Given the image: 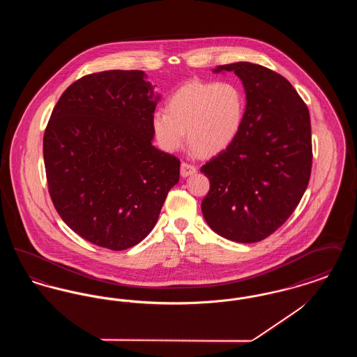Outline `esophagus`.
Returning <instances> with one entry per match:
<instances>
[{
  "label": "esophagus",
  "instance_id": "obj_1",
  "mask_svg": "<svg viewBox=\"0 0 357 357\" xmlns=\"http://www.w3.org/2000/svg\"><path fill=\"white\" fill-rule=\"evenodd\" d=\"M195 172H197V167H195V166L188 165V163H185V162L181 165V175H182L183 178L191 176V175H194Z\"/></svg>",
  "mask_w": 357,
  "mask_h": 357
}]
</instances>
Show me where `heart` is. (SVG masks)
Here are the masks:
<instances>
[{"label":"heart","mask_w":357,"mask_h":357,"mask_svg":"<svg viewBox=\"0 0 357 357\" xmlns=\"http://www.w3.org/2000/svg\"><path fill=\"white\" fill-rule=\"evenodd\" d=\"M243 119V99L230 83L191 82L179 88L167 102V111L151 116L153 136L162 150H179L187 137L204 156L226 150L236 139Z\"/></svg>","instance_id":"heart-1"}]
</instances>
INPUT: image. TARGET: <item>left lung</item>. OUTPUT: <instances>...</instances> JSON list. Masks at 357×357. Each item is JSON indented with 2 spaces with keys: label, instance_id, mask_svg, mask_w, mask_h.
<instances>
[{
  "label": "left lung",
  "instance_id": "1",
  "mask_svg": "<svg viewBox=\"0 0 357 357\" xmlns=\"http://www.w3.org/2000/svg\"><path fill=\"white\" fill-rule=\"evenodd\" d=\"M213 72L237 75L246 108L233 143L201 169L210 181L202 214L221 237L253 243L285 223L305 192L309 111L285 77L262 66L238 61Z\"/></svg>",
  "mask_w": 357,
  "mask_h": 357
}]
</instances>
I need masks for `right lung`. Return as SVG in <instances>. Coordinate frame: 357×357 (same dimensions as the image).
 <instances>
[{
    "instance_id": "right-lung-1",
    "label": "right lung",
    "mask_w": 357,
    "mask_h": 357,
    "mask_svg": "<svg viewBox=\"0 0 357 357\" xmlns=\"http://www.w3.org/2000/svg\"><path fill=\"white\" fill-rule=\"evenodd\" d=\"M143 70H104L69 85L44 135L52 202L86 241L111 250L150 234L181 162L153 146L160 95Z\"/></svg>"
}]
</instances>
